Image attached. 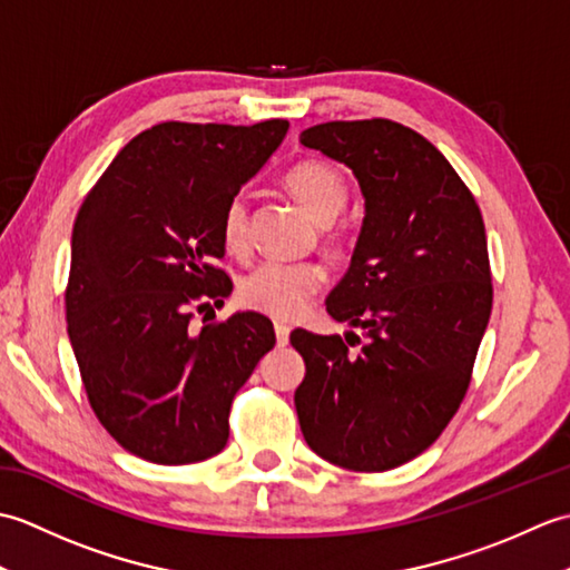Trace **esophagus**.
Returning a JSON list of instances; mask_svg holds the SVG:
<instances>
[{"instance_id":"34e87169","label":"esophagus","mask_w":570,"mask_h":570,"mask_svg":"<svg viewBox=\"0 0 570 570\" xmlns=\"http://www.w3.org/2000/svg\"><path fill=\"white\" fill-rule=\"evenodd\" d=\"M274 333H276V345L284 347L288 343V333H292V328H288L286 323H274Z\"/></svg>"}]
</instances>
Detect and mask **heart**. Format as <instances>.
<instances>
[{"instance_id":"obj_1","label":"heart","mask_w":570,"mask_h":570,"mask_svg":"<svg viewBox=\"0 0 570 570\" xmlns=\"http://www.w3.org/2000/svg\"><path fill=\"white\" fill-rule=\"evenodd\" d=\"M286 188L316 217L331 223L345 208L347 188L343 176L323 161H298L288 168ZM220 235L225 247L235 254L247 249L249 242V200L245 193L229 198L220 215ZM325 282L323 266L316 262H282L266 259L242 276L239 298L247 308L266 316L288 321L306 308Z\"/></svg>"}]
</instances>
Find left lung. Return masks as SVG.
<instances>
[{"label":"left lung","instance_id":"obj_1","mask_svg":"<svg viewBox=\"0 0 570 570\" xmlns=\"http://www.w3.org/2000/svg\"><path fill=\"white\" fill-rule=\"evenodd\" d=\"M301 144L353 168L365 220L325 311L362 331L292 333L294 394L313 453L355 472L409 463L468 392L492 311L485 223L445 156L392 119L325 122Z\"/></svg>","mask_w":570,"mask_h":570}]
</instances>
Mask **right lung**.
Listing matches in <instances>:
<instances>
[{
  "label": "right lung",
  "mask_w": 570,
  "mask_h": 570,
  "mask_svg": "<svg viewBox=\"0 0 570 570\" xmlns=\"http://www.w3.org/2000/svg\"><path fill=\"white\" fill-rule=\"evenodd\" d=\"M286 119L252 127L161 122L115 156L70 239L68 337L88 402L137 458L186 465L229 435V406L276 343L262 313L190 331L193 308L233 292L225 203L269 161Z\"/></svg>",
  "instance_id": "add662e5"
}]
</instances>
